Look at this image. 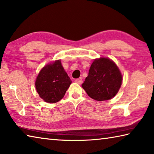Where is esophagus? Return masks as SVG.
<instances>
[{
    "label": "esophagus",
    "mask_w": 154,
    "mask_h": 154,
    "mask_svg": "<svg viewBox=\"0 0 154 154\" xmlns=\"http://www.w3.org/2000/svg\"><path fill=\"white\" fill-rule=\"evenodd\" d=\"M75 82L77 83L78 84H80L81 85L83 83V81L81 79H75Z\"/></svg>",
    "instance_id": "obj_1"
}]
</instances>
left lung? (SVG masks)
I'll return each instance as SVG.
<instances>
[{"label":"left lung","instance_id":"1","mask_svg":"<svg viewBox=\"0 0 154 154\" xmlns=\"http://www.w3.org/2000/svg\"><path fill=\"white\" fill-rule=\"evenodd\" d=\"M122 81L121 72L116 64L110 58L102 57L92 63L82 86L92 99L105 101L116 96Z\"/></svg>","mask_w":154,"mask_h":154}]
</instances>
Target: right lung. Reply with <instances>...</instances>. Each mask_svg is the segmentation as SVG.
<instances>
[{
    "label": "right lung",
    "instance_id": "add662e5",
    "mask_svg": "<svg viewBox=\"0 0 154 154\" xmlns=\"http://www.w3.org/2000/svg\"><path fill=\"white\" fill-rule=\"evenodd\" d=\"M60 60L44 66L36 78L35 86L39 96L48 103L63 98L71 83Z\"/></svg>",
    "mask_w": 154,
    "mask_h": 154
}]
</instances>
